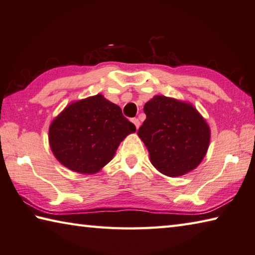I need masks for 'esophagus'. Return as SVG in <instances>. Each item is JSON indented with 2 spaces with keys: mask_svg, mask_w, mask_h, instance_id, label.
<instances>
[{
  "mask_svg": "<svg viewBox=\"0 0 255 255\" xmlns=\"http://www.w3.org/2000/svg\"><path fill=\"white\" fill-rule=\"evenodd\" d=\"M131 122L133 123V125H135V126H136V128H137V129L139 128V126H140V123H139V120H138L137 118H132V119H131Z\"/></svg>",
  "mask_w": 255,
  "mask_h": 255,
  "instance_id": "obj_1",
  "label": "esophagus"
}]
</instances>
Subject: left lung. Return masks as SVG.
Masks as SVG:
<instances>
[{"instance_id": "1", "label": "left lung", "mask_w": 255, "mask_h": 255, "mask_svg": "<svg viewBox=\"0 0 255 255\" xmlns=\"http://www.w3.org/2000/svg\"><path fill=\"white\" fill-rule=\"evenodd\" d=\"M146 120L138 130L151 164L177 177L200 165L210 143V128L192 105L155 96L143 106Z\"/></svg>"}]
</instances>
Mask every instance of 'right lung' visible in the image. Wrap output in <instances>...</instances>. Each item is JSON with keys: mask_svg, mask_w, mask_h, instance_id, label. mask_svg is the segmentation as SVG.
Returning <instances> with one entry per match:
<instances>
[{"mask_svg": "<svg viewBox=\"0 0 255 255\" xmlns=\"http://www.w3.org/2000/svg\"><path fill=\"white\" fill-rule=\"evenodd\" d=\"M135 125L119 106L97 95L69 105L49 129L51 149L60 163L73 172L95 174L113 159Z\"/></svg>", "mask_w": 255, "mask_h": 255, "instance_id": "1", "label": "right lung"}]
</instances>
